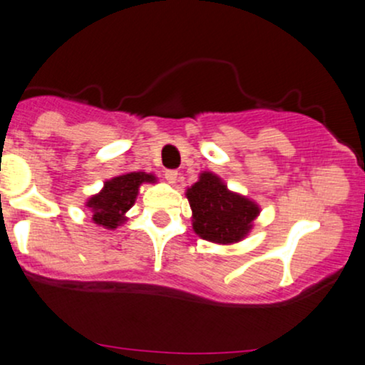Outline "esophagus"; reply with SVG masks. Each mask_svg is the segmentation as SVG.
<instances>
[{"instance_id": "obj_1", "label": "esophagus", "mask_w": 365, "mask_h": 365, "mask_svg": "<svg viewBox=\"0 0 365 365\" xmlns=\"http://www.w3.org/2000/svg\"><path fill=\"white\" fill-rule=\"evenodd\" d=\"M177 178H178L177 170H167V172H165V180H167L168 183H175L177 182Z\"/></svg>"}]
</instances>
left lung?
Instances as JSON below:
<instances>
[{"label": "left lung", "instance_id": "8db88e82", "mask_svg": "<svg viewBox=\"0 0 365 365\" xmlns=\"http://www.w3.org/2000/svg\"><path fill=\"white\" fill-rule=\"evenodd\" d=\"M193 212V230L205 241L237 242L252 227L259 207L249 198L227 190L222 180L204 172L200 180L187 190Z\"/></svg>", "mask_w": 365, "mask_h": 365}]
</instances>
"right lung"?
Returning a JSON list of instances; mask_svg holds the SVG:
<instances>
[{
    "label": "right lung",
    "mask_w": 365,
    "mask_h": 365,
    "mask_svg": "<svg viewBox=\"0 0 365 365\" xmlns=\"http://www.w3.org/2000/svg\"><path fill=\"white\" fill-rule=\"evenodd\" d=\"M145 182L153 183L155 177L145 172H131L106 182L103 190L87 202L92 220L106 229H116L126 220L124 214L135 204L138 188Z\"/></svg>",
    "instance_id": "right-lung-1"
}]
</instances>
